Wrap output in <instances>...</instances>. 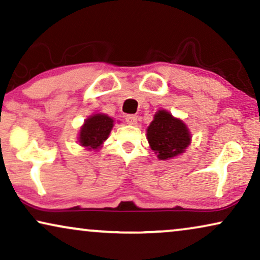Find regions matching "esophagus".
<instances>
[{
  "mask_svg": "<svg viewBox=\"0 0 260 260\" xmlns=\"http://www.w3.org/2000/svg\"><path fill=\"white\" fill-rule=\"evenodd\" d=\"M138 121L137 115H126V122L128 124H136Z\"/></svg>",
  "mask_w": 260,
  "mask_h": 260,
  "instance_id": "obj_1",
  "label": "esophagus"
}]
</instances>
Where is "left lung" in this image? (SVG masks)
I'll list each match as a JSON object with an SVG mask.
<instances>
[{"instance_id":"1","label":"left lung","mask_w":260,"mask_h":260,"mask_svg":"<svg viewBox=\"0 0 260 260\" xmlns=\"http://www.w3.org/2000/svg\"><path fill=\"white\" fill-rule=\"evenodd\" d=\"M151 150L160 160H169L186 151L191 144V132L183 120L159 109L146 129Z\"/></svg>"}]
</instances>
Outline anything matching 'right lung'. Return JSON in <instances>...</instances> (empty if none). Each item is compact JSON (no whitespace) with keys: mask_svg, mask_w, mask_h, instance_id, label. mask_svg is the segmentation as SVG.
<instances>
[{"mask_svg":"<svg viewBox=\"0 0 260 260\" xmlns=\"http://www.w3.org/2000/svg\"><path fill=\"white\" fill-rule=\"evenodd\" d=\"M114 126V119L103 113H96L84 120L79 128L78 143L88 151H98L108 139Z\"/></svg>","mask_w":260,"mask_h":260,"instance_id":"1","label":"right lung"}]
</instances>
